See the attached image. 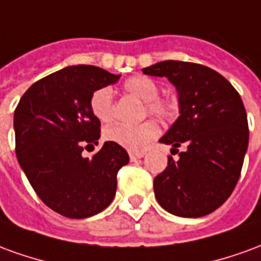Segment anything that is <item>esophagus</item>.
Wrapping results in <instances>:
<instances>
[{
	"mask_svg": "<svg viewBox=\"0 0 261 261\" xmlns=\"http://www.w3.org/2000/svg\"><path fill=\"white\" fill-rule=\"evenodd\" d=\"M128 156H130L131 161H137V159H140L144 156V152H134V151H130V152H128Z\"/></svg>",
	"mask_w": 261,
	"mask_h": 261,
	"instance_id": "esophagus-1",
	"label": "esophagus"
}]
</instances>
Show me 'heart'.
<instances>
[{"mask_svg": "<svg viewBox=\"0 0 261 261\" xmlns=\"http://www.w3.org/2000/svg\"><path fill=\"white\" fill-rule=\"evenodd\" d=\"M127 93L144 102V113H149L156 119L169 121L179 113V100L169 93H159V84L147 75L131 76L123 84ZM92 114L102 123L113 119V99L112 91L103 86L93 92L89 97ZM159 134V127L153 120L142 121L140 124L128 125L114 123L103 131V137L110 142L131 151H140L148 142L155 140Z\"/></svg>", "mask_w": 261, "mask_h": 261, "instance_id": "b5f03b06", "label": "heart"}]
</instances>
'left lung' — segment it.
<instances>
[{
    "label": "left lung",
    "mask_w": 261,
    "mask_h": 261,
    "mask_svg": "<svg viewBox=\"0 0 261 261\" xmlns=\"http://www.w3.org/2000/svg\"><path fill=\"white\" fill-rule=\"evenodd\" d=\"M166 76L179 92L180 116L161 142L185 149L168 156L153 179L155 197L168 213L198 218L221 207L241 176L249 144L247 116L230 82L205 65L168 60L142 69Z\"/></svg>",
    "instance_id": "left-lung-1"
}]
</instances>
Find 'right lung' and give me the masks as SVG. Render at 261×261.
<instances>
[{
    "label": "right lung",
    "instance_id": "add662e5",
    "mask_svg": "<svg viewBox=\"0 0 261 261\" xmlns=\"http://www.w3.org/2000/svg\"><path fill=\"white\" fill-rule=\"evenodd\" d=\"M119 78L95 65L67 67L36 81L15 109L20 168L39 198L64 217L103 211L116 194L117 172L130 161L124 148L110 141L92 158L82 156L100 137L89 97Z\"/></svg>",
    "mask_w": 261,
    "mask_h": 261
}]
</instances>
